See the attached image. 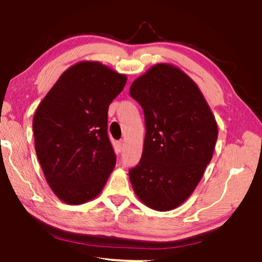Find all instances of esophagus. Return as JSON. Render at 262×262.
Returning <instances> with one entry per match:
<instances>
[{"mask_svg":"<svg viewBox=\"0 0 262 262\" xmlns=\"http://www.w3.org/2000/svg\"><path fill=\"white\" fill-rule=\"evenodd\" d=\"M117 147H118V149H119V151H122L123 147H125V142H123L122 140L119 141L118 143H117Z\"/></svg>","mask_w":262,"mask_h":262,"instance_id":"esophagus-1","label":"esophagus"}]
</instances>
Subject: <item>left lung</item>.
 <instances>
[{"instance_id": "1", "label": "left lung", "mask_w": 262, "mask_h": 262, "mask_svg": "<svg viewBox=\"0 0 262 262\" xmlns=\"http://www.w3.org/2000/svg\"><path fill=\"white\" fill-rule=\"evenodd\" d=\"M130 96L144 112L142 158L129 171L136 196L158 211L179 207L192 195L214 154L219 129L192 78L170 63L137 77Z\"/></svg>"}]
</instances>
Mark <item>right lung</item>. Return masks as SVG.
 <instances>
[{
	"label": "right lung",
	"instance_id": "1",
	"mask_svg": "<svg viewBox=\"0 0 262 262\" xmlns=\"http://www.w3.org/2000/svg\"><path fill=\"white\" fill-rule=\"evenodd\" d=\"M127 76L98 61H81L61 75L33 117L34 148L46 181L68 205L103 190L115 166L107 112Z\"/></svg>",
	"mask_w": 262,
	"mask_h": 262
}]
</instances>
